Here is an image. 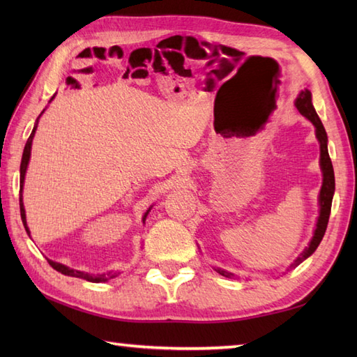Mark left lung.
I'll return each instance as SVG.
<instances>
[{"label":"left lung","mask_w":357,"mask_h":357,"mask_svg":"<svg viewBox=\"0 0 357 357\" xmlns=\"http://www.w3.org/2000/svg\"><path fill=\"white\" fill-rule=\"evenodd\" d=\"M294 105H296V109L299 110L301 115L305 116L316 128V138H317V141H319V147H321L319 164H321V170H322V187L319 192V216H317L313 238H312V241H310L308 247H305L304 252L296 257L294 262L290 265V267H288V270L298 267L301 262H304L307 257L312 256L316 252V248L319 247L321 241L325 234V230H327L328 218H330V211H331V201H333V195H335V172H333V164H331V159L328 155L327 132H325L322 121L319 119V116H317V113L313 107L312 92H310L308 89L302 90L299 96L296 98ZM216 271L219 273V275H222L225 278H233V273H229L222 268H218Z\"/></svg>","instance_id":"left-lung-1"}]
</instances>
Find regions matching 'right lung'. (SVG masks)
I'll return each mask as SVG.
<instances>
[{
	"mask_svg": "<svg viewBox=\"0 0 357 357\" xmlns=\"http://www.w3.org/2000/svg\"><path fill=\"white\" fill-rule=\"evenodd\" d=\"M55 98V95L52 96V100ZM50 100V101H52ZM49 101V102H50ZM45 110V109H44ZM44 110L41 112V115L44 113ZM40 115V116H41ZM40 116H38L36 123L33 126V130L32 133H30L29 139L26 142V147H24V151H22V158H21V165H20V211H21V219H22V224H24V229L27 231V234H30V230L27 227V221H26V210H24V202H22V187H24V178H26V172H27V165H29V161H30V151H32V141H33V136H35V132H36V127H38V121H40ZM151 208V207H150ZM150 208L144 213L142 216V222H146V218L149 215ZM49 264L52 265V268H55L56 271L63 273V275L66 276H72V278H81V279H86L89 280V282H105V280L109 279H113L116 278L119 275V271H109V273H102V275H90V273L87 271H79V270H73L70 267H67V265L64 264H59V262H55V261H50L47 259Z\"/></svg>",
	"mask_w": 357,
	"mask_h": 357,
	"instance_id": "right-lung-1",
	"label": "right lung"
}]
</instances>
